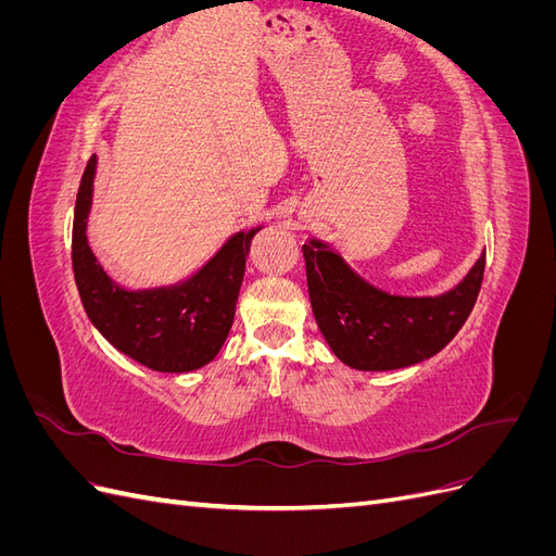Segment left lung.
Returning <instances> with one entry per match:
<instances>
[{
	"mask_svg": "<svg viewBox=\"0 0 556 556\" xmlns=\"http://www.w3.org/2000/svg\"><path fill=\"white\" fill-rule=\"evenodd\" d=\"M315 323L333 355L359 371H392L441 352L476 306L484 252L441 296H394L359 278L323 241L304 245Z\"/></svg>",
	"mask_w": 556,
	"mask_h": 556,
	"instance_id": "obj_1",
	"label": "left lung"
}]
</instances>
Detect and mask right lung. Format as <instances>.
<instances>
[{"label":"right lung","mask_w":556,"mask_h":556,"mask_svg":"<svg viewBox=\"0 0 556 556\" xmlns=\"http://www.w3.org/2000/svg\"><path fill=\"white\" fill-rule=\"evenodd\" d=\"M94 169L92 155L80 178L72 233L76 288L92 325L113 348L153 371L188 374L213 362L231 329L250 241L260 227L233 233L185 282L139 292L123 290L97 264L86 237Z\"/></svg>","instance_id":"right-lung-1"}]
</instances>
